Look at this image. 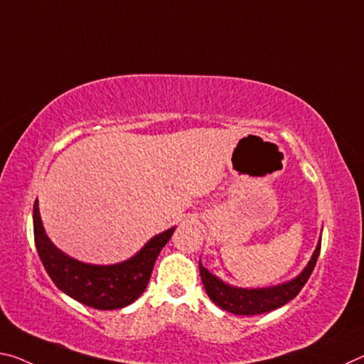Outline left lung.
I'll return each instance as SVG.
<instances>
[{"mask_svg":"<svg viewBox=\"0 0 364 364\" xmlns=\"http://www.w3.org/2000/svg\"><path fill=\"white\" fill-rule=\"evenodd\" d=\"M319 251H321V241L319 245H317L311 261L296 279L272 288L247 290V288L230 287L227 284H223L222 280H218L215 275H212L209 270L203 267V264L199 262L200 279H203L207 295H209L212 301L215 303L217 306H220L222 309L228 311V313L241 314V316L269 313V311L284 306V304H287L290 299L295 298L298 293L301 291V288L308 282L309 275L313 274L316 261L317 257H319Z\"/></svg>","mask_w":364,"mask_h":364,"instance_id":"8db88e82","label":"left lung"}]
</instances>
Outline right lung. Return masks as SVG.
Instances as JSON below:
<instances>
[{"instance_id":"obj_1","label":"right lung","mask_w":364,"mask_h":364,"mask_svg":"<svg viewBox=\"0 0 364 364\" xmlns=\"http://www.w3.org/2000/svg\"><path fill=\"white\" fill-rule=\"evenodd\" d=\"M175 228L166 230L129 259L114 265H92L79 262L61 252L45 235L40 220L38 204H33V236L38 256L50 279L66 295L95 309H119L136 301L151 280V274L157 259Z\"/></svg>"}]
</instances>
